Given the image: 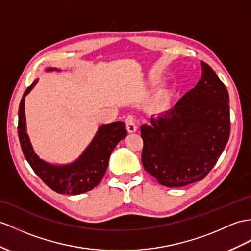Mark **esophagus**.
Wrapping results in <instances>:
<instances>
[{"mask_svg":"<svg viewBox=\"0 0 251 251\" xmlns=\"http://www.w3.org/2000/svg\"><path fill=\"white\" fill-rule=\"evenodd\" d=\"M126 126L129 133H135L137 131V125L135 122V119H134L132 116H129V117L126 119Z\"/></svg>","mask_w":251,"mask_h":251,"instance_id":"obj_1","label":"esophagus"}]
</instances>
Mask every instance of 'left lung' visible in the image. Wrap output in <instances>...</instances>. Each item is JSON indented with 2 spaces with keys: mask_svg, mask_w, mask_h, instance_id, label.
I'll return each mask as SVG.
<instances>
[{
  "mask_svg": "<svg viewBox=\"0 0 251 251\" xmlns=\"http://www.w3.org/2000/svg\"><path fill=\"white\" fill-rule=\"evenodd\" d=\"M198 84L175 107L140 127L145 170L160 184L182 187L203 180L230 136L229 94L211 67L201 62Z\"/></svg>",
  "mask_w": 251,
  "mask_h": 251,
  "instance_id": "1",
  "label": "left lung"
}]
</instances>
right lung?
<instances>
[{"label": "right lung", "instance_id": "1", "mask_svg": "<svg viewBox=\"0 0 251 251\" xmlns=\"http://www.w3.org/2000/svg\"><path fill=\"white\" fill-rule=\"evenodd\" d=\"M50 70L54 69H48V71ZM36 83L37 81L24 91L19 105L18 136L24 157L35 174L54 192L67 195L86 193L99 184L106 173L109 156L116 145L126 136L125 122L116 121L108 125H102L87 149L72 164L64 166L48 164L36 155L26 134L24 100Z\"/></svg>", "mask_w": 251, "mask_h": 251}]
</instances>
